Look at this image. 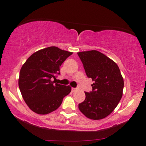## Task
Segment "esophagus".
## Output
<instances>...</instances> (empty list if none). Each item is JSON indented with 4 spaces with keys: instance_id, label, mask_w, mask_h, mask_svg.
<instances>
[{
    "instance_id": "34e87169",
    "label": "esophagus",
    "mask_w": 146,
    "mask_h": 146,
    "mask_svg": "<svg viewBox=\"0 0 146 146\" xmlns=\"http://www.w3.org/2000/svg\"><path fill=\"white\" fill-rule=\"evenodd\" d=\"M71 90H72V92H76V91H77V88H72V89H71Z\"/></svg>"
}]
</instances>
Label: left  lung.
<instances>
[{
  "label": "left lung",
  "instance_id": "obj_1",
  "mask_svg": "<svg viewBox=\"0 0 146 146\" xmlns=\"http://www.w3.org/2000/svg\"><path fill=\"white\" fill-rule=\"evenodd\" d=\"M86 73L92 78V91L85 92L86 99L79 109L88 119L100 120L114 110L123 96L124 81L113 60L97 50L79 52Z\"/></svg>",
  "mask_w": 146,
  "mask_h": 146
}]
</instances>
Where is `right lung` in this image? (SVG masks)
<instances>
[{
	"label": "right lung",
	"mask_w": 146,
	"mask_h": 146,
	"mask_svg": "<svg viewBox=\"0 0 146 146\" xmlns=\"http://www.w3.org/2000/svg\"><path fill=\"white\" fill-rule=\"evenodd\" d=\"M73 52L56 46L40 50L31 55L19 73L22 97L33 112L46 114L56 110L71 91L69 86L54 84L60 67Z\"/></svg>",
	"instance_id": "add662e5"
}]
</instances>
